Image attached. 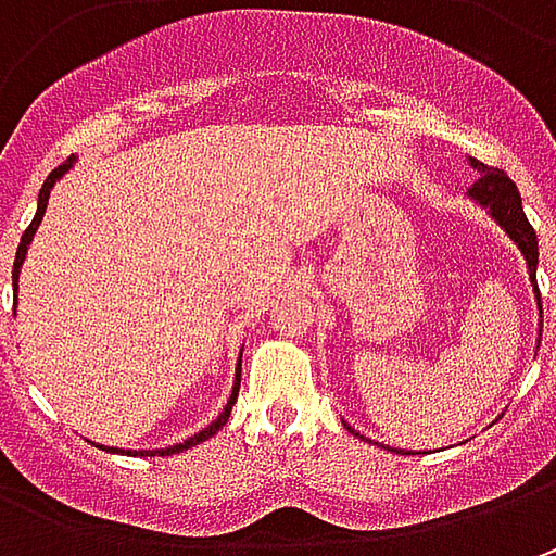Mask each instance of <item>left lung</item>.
Here are the masks:
<instances>
[{"label": "left lung", "mask_w": 556, "mask_h": 556, "mask_svg": "<svg viewBox=\"0 0 556 556\" xmlns=\"http://www.w3.org/2000/svg\"><path fill=\"white\" fill-rule=\"evenodd\" d=\"M470 166L480 169V179L470 185V198L480 201L495 223L502 225L504 231L514 238V244L520 247V253L526 256V266H529V278H532V290L539 296V312H542V293H539V281H535V266H539V238H535V228L529 225L523 213V201H520V191L517 185L504 176L502 169L495 166H485L477 157H470ZM355 433V430H353ZM358 437V433H355Z\"/></svg>", "instance_id": "obj_1"}]
</instances>
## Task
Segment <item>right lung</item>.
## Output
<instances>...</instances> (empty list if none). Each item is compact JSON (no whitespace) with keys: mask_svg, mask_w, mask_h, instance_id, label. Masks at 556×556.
<instances>
[{"mask_svg":"<svg viewBox=\"0 0 556 556\" xmlns=\"http://www.w3.org/2000/svg\"><path fill=\"white\" fill-rule=\"evenodd\" d=\"M74 166V161L61 163L58 169H52L49 173V179H46V185H42V191H39V206H36V216H33V223L27 225V231H24V238H21V247H17V256H14V268H11V285H14V290H17V271H21V266H24V256H27V244L33 241V235H36V228H39V223H42V213H46V203H49V194H52V185L67 173ZM238 387H241V374H238V380H235V390H231V399H228V405L223 408V415L216 417L206 430H201V433H194L191 439H185V442H179V445H173V448H161V452H136V455H176V452H185V448H191V445H198V442H206V439L213 437V433H219L225 427V420H228V415H231V405L238 402ZM132 455V452H129Z\"/></svg>","mask_w":556,"mask_h":556,"instance_id":"add662e5","label":"right lung"}]
</instances>
